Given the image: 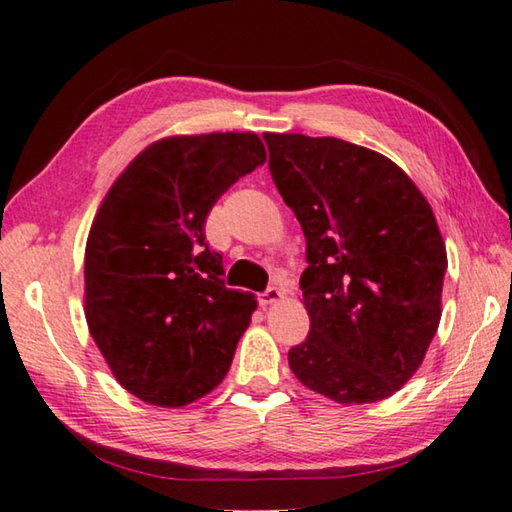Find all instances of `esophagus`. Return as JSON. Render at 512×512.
Wrapping results in <instances>:
<instances>
[{"mask_svg": "<svg viewBox=\"0 0 512 512\" xmlns=\"http://www.w3.org/2000/svg\"><path fill=\"white\" fill-rule=\"evenodd\" d=\"M282 300H284V291L277 286H271V288H266L264 293H259V304L262 306H271V304H277Z\"/></svg>", "mask_w": 512, "mask_h": 512, "instance_id": "1", "label": "esophagus"}]
</instances>
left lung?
<instances>
[{"label": "left lung", "instance_id": "8db88e82", "mask_svg": "<svg viewBox=\"0 0 512 512\" xmlns=\"http://www.w3.org/2000/svg\"><path fill=\"white\" fill-rule=\"evenodd\" d=\"M306 237L311 331L288 351L304 387L340 405L396 394L441 322L448 255L432 206L387 156L333 136L264 134Z\"/></svg>", "mask_w": 512, "mask_h": 512}]
</instances>
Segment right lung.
Instances as JSON below:
<instances>
[{"label":"right lung","mask_w":512,"mask_h":512,"mask_svg":"<svg viewBox=\"0 0 512 512\" xmlns=\"http://www.w3.org/2000/svg\"><path fill=\"white\" fill-rule=\"evenodd\" d=\"M264 161L253 132L167 136L102 199L85 248V318L111 374L141 401L190 405L228 374L257 300L226 288L203 226Z\"/></svg>","instance_id":"right-lung-1"}]
</instances>
